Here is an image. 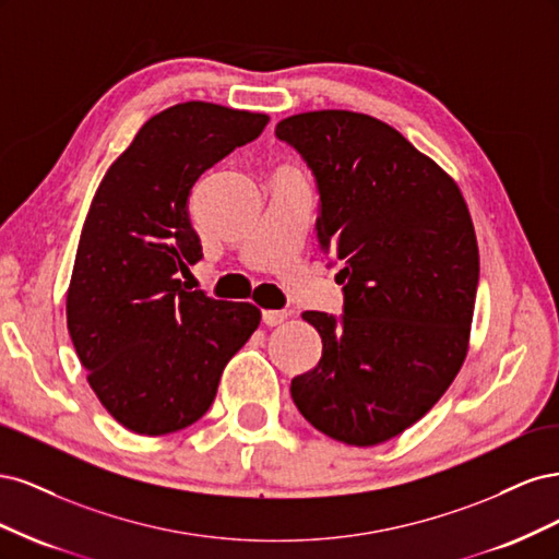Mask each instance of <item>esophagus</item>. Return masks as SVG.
I'll return each mask as SVG.
<instances>
[{"instance_id":"1","label":"esophagus","mask_w":559,"mask_h":559,"mask_svg":"<svg viewBox=\"0 0 559 559\" xmlns=\"http://www.w3.org/2000/svg\"><path fill=\"white\" fill-rule=\"evenodd\" d=\"M286 319H289V312H286V310H263V324L265 326H277Z\"/></svg>"}]
</instances>
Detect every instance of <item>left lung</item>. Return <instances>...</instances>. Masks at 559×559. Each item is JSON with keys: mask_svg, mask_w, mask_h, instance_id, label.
I'll list each match as a JSON object with an SVG mask.
<instances>
[{"mask_svg": "<svg viewBox=\"0 0 559 559\" xmlns=\"http://www.w3.org/2000/svg\"><path fill=\"white\" fill-rule=\"evenodd\" d=\"M319 183V247L343 263L345 314L302 312L319 364L292 380L314 429L357 448L413 427L460 373L480 253L468 205L441 165L380 118L302 111L275 128Z\"/></svg>", "mask_w": 559, "mask_h": 559, "instance_id": "left-lung-1", "label": "left lung"}]
</instances>
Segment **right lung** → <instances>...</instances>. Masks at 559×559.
<instances>
[{"instance_id":"right-lung-1","label":"right lung","mask_w":559,"mask_h":559,"mask_svg":"<svg viewBox=\"0 0 559 559\" xmlns=\"http://www.w3.org/2000/svg\"><path fill=\"white\" fill-rule=\"evenodd\" d=\"M267 114L181 103L151 116L99 181L67 289L86 380L107 413L165 436L207 413L218 380L261 310L186 292L177 273L202 259L186 200L198 177L257 140Z\"/></svg>"}]
</instances>
